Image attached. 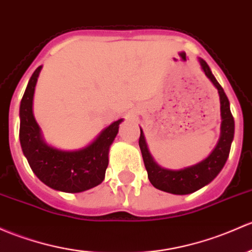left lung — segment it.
Returning a JSON list of instances; mask_svg holds the SVG:
<instances>
[{
	"instance_id": "8db88e82",
	"label": "left lung",
	"mask_w": 252,
	"mask_h": 252,
	"mask_svg": "<svg viewBox=\"0 0 252 252\" xmlns=\"http://www.w3.org/2000/svg\"><path fill=\"white\" fill-rule=\"evenodd\" d=\"M198 62H199L200 67L206 77L210 79L211 83L217 89L220 105H221L220 106L221 108V128H220L221 133H220L219 141L210 155L204 158L203 160L198 161L197 164L186 166V168L176 169V170L163 168L151 155L144 131L140 128L141 134H140L139 146L141 150L142 158H144L145 166H146L148 180L156 189L171 193V194H190V193L210 184L226 164L229 151H231L233 137H234V119H233L231 108H229L228 97H227L223 88L216 81L215 76L213 75L205 60L198 58Z\"/></svg>"
}]
</instances>
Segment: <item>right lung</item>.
Returning <instances> with one entry per match:
<instances>
[{
  "mask_svg": "<svg viewBox=\"0 0 252 252\" xmlns=\"http://www.w3.org/2000/svg\"><path fill=\"white\" fill-rule=\"evenodd\" d=\"M42 66L31 76L19 108L21 150L35 175L50 189L79 193L101 184L108 165V152L118 134L119 118L100 131L87 146L62 150L47 144L33 116V95Z\"/></svg>",
  "mask_w": 252,
  "mask_h": 252,
  "instance_id": "add662e5",
  "label": "right lung"
}]
</instances>
